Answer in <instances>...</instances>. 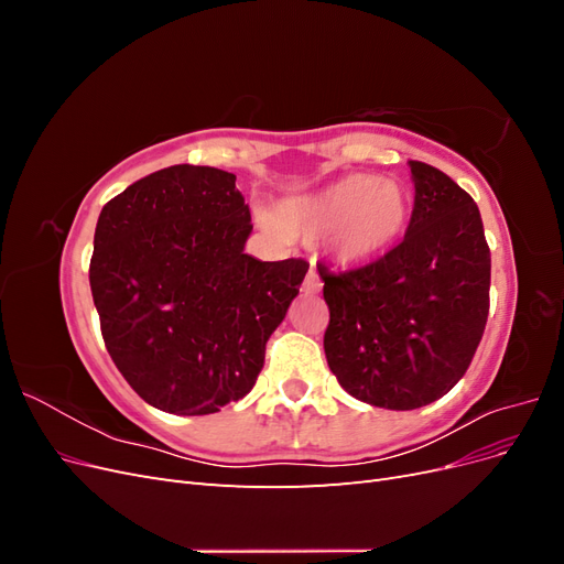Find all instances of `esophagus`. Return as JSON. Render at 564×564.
I'll use <instances>...</instances> for the list:
<instances>
[{"label": "esophagus", "instance_id": "1", "mask_svg": "<svg viewBox=\"0 0 564 564\" xmlns=\"http://www.w3.org/2000/svg\"><path fill=\"white\" fill-rule=\"evenodd\" d=\"M303 294H317L319 289H322V282H319V275H317V270L315 268H311L308 270V275H305V280H303Z\"/></svg>", "mask_w": 564, "mask_h": 564}]
</instances>
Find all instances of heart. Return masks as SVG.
I'll return each instance as SVG.
<instances>
[{
  "label": "heart",
  "instance_id": "obj_1",
  "mask_svg": "<svg viewBox=\"0 0 564 564\" xmlns=\"http://www.w3.org/2000/svg\"><path fill=\"white\" fill-rule=\"evenodd\" d=\"M414 212L412 193L398 181L350 174L313 195L289 197L275 224L305 240H322L338 265H365L395 247Z\"/></svg>",
  "mask_w": 564,
  "mask_h": 564
}]
</instances>
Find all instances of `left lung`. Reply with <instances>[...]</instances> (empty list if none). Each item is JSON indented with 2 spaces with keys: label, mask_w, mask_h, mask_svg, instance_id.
<instances>
[{
  "label": "left lung",
  "mask_w": 564,
  "mask_h": 564,
  "mask_svg": "<svg viewBox=\"0 0 564 564\" xmlns=\"http://www.w3.org/2000/svg\"><path fill=\"white\" fill-rule=\"evenodd\" d=\"M409 169L414 212L404 240L340 275L317 265L329 369L352 398L398 412L440 400L464 377L487 324L491 275L473 197L431 164Z\"/></svg>",
  "instance_id": "8db88e82"
}]
</instances>
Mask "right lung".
<instances>
[{"mask_svg": "<svg viewBox=\"0 0 564 564\" xmlns=\"http://www.w3.org/2000/svg\"><path fill=\"white\" fill-rule=\"evenodd\" d=\"M251 230L235 174L214 166L162 169L100 212L89 265L100 334L155 409L214 414L259 379L308 263L253 259Z\"/></svg>", "mask_w": 564, "mask_h": 564, "instance_id": "obj_1", "label": "right lung"}]
</instances>
